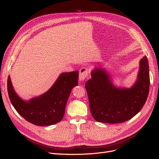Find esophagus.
Listing matches in <instances>:
<instances>
[{"label": "esophagus", "instance_id": "1", "mask_svg": "<svg viewBox=\"0 0 159 159\" xmlns=\"http://www.w3.org/2000/svg\"><path fill=\"white\" fill-rule=\"evenodd\" d=\"M89 73V70L86 67H82L79 71V80L83 81L86 77H88Z\"/></svg>", "mask_w": 159, "mask_h": 159}]
</instances>
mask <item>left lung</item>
I'll return each mask as SVG.
<instances>
[{
  "mask_svg": "<svg viewBox=\"0 0 159 159\" xmlns=\"http://www.w3.org/2000/svg\"><path fill=\"white\" fill-rule=\"evenodd\" d=\"M85 84L91 113L97 122L116 124L127 121L144 106L149 93V73L147 57L140 62L138 79L129 89L115 88L104 70L95 68Z\"/></svg>",
  "mask_w": 159,
  "mask_h": 159,
  "instance_id": "left-lung-1",
  "label": "left lung"
}]
</instances>
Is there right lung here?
Masks as SVG:
<instances>
[{
  "instance_id": "obj_1",
  "label": "right lung",
  "mask_w": 159,
  "mask_h": 159,
  "mask_svg": "<svg viewBox=\"0 0 159 159\" xmlns=\"http://www.w3.org/2000/svg\"><path fill=\"white\" fill-rule=\"evenodd\" d=\"M78 82L79 71L62 73L48 92L28 102L22 101L15 93L10 77L7 86L8 95L16 111L30 123L46 126L62 120L71 91Z\"/></svg>"
}]
</instances>
